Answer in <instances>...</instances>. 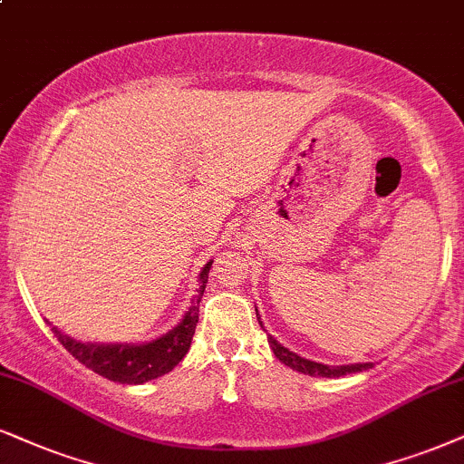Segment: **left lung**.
<instances>
[{
	"instance_id": "left-lung-1",
	"label": "left lung",
	"mask_w": 464,
	"mask_h": 464,
	"mask_svg": "<svg viewBox=\"0 0 464 464\" xmlns=\"http://www.w3.org/2000/svg\"><path fill=\"white\" fill-rule=\"evenodd\" d=\"M256 316H258V312H256ZM258 323H260V318H258ZM260 327H262V323H260ZM268 344H271V351L276 353V357L279 359V362L288 365V368L303 372V374H310V376H329L331 379V376H344V374H353V372H362V370L372 368V363H354V365H340V368H334V365L310 362V359H303V357H299V354H295L293 351H288V348H284L273 335H268Z\"/></svg>"
}]
</instances>
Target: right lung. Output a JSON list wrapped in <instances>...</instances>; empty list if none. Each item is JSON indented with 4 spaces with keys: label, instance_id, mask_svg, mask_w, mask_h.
<instances>
[{
    "label": "right lung",
    "instance_id": "right-lung-1",
    "mask_svg": "<svg viewBox=\"0 0 464 464\" xmlns=\"http://www.w3.org/2000/svg\"><path fill=\"white\" fill-rule=\"evenodd\" d=\"M213 262H208L199 273V290L193 296L191 307L182 318V323L176 329H171L168 335L159 337V340L150 342V344L141 346H129V344H82L74 342L71 337L62 334V331L53 329L62 346L72 354L77 362H82L85 368H90L96 374L105 376L113 382H127V385H140V382L152 381L157 376L168 374L174 370V365L185 357L188 346H191L193 334L198 327V314H199V301H202L206 282H208V271Z\"/></svg>",
    "mask_w": 464,
    "mask_h": 464
}]
</instances>
